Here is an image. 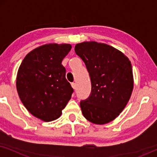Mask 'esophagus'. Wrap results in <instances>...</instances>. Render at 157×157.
Segmentation results:
<instances>
[{
  "label": "esophagus",
  "mask_w": 157,
  "mask_h": 157,
  "mask_svg": "<svg viewBox=\"0 0 157 157\" xmlns=\"http://www.w3.org/2000/svg\"><path fill=\"white\" fill-rule=\"evenodd\" d=\"M71 86H72V88L74 89H75L76 88V83H71Z\"/></svg>",
  "instance_id": "obj_1"
}]
</instances>
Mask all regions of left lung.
Listing matches in <instances>:
<instances>
[{"instance_id":"1","label":"left lung","mask_w":157,"mask_h":157,"mask_svg":"<svg viewBox=\"0 0 157 157\" xmlns=\"http://www.w3.org/2000/svg\"><path fill=\"white\" fill-rule=\"evenodd\" d=\"M74 50L84 62L91 82V94L80 102L83 117L96 124L113 121L132 95L131 61L120 51L101 43L83 42L76 44Z\"/></svg>"}]
</instances>
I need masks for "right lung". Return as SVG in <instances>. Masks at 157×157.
Instances as JSON below:
<instances>
[{
	"instance_id": "obj_1",
	"label": "right lung",
	"mask_w": 157,
	"mask_h": 157,
	"mask_svg": "<svg viewBox=\"0 0 157 157\" xmlns=\"http://www.w3.org/2000/svg\"><path fill=\"white\" fill-rule=\"evenodd\" d=\"M71 49L66 44L43 45L28 53L18 68L19 97L32 115L44 121L61 117L74 92L61 64Z\"/></svg>"
}]
</instances>
